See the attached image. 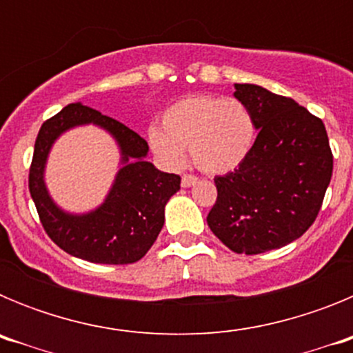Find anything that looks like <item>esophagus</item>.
Wrapping results in <instances>:
<instances>
[{"label":"esophagus","mask_w":353,"mask_h":353,"mask_svg":"<svg viewBox=\"0 0 353 353\" xmlns=\"http://www.w3.org/2000/svg\"><path fill=\"white\" fill-rule=\"evenodd\" d=\"M196 182H198V179H196L194 174H183L182 176V187H191Z\"/></svg>","instance_id":"obj_1"}]
</instances>
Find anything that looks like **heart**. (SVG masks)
Wrapping results in <instances>:
<instances>
[{"instance_id":"heart-1","label":"heart","mask_w":353,"mask_h":353,"mask_svg":"<svg viewBox=\"0 0 353 353\" xmlns=\"http://www.w3.org/2000/svg\"><path fill=\"white\" fill-rule=\"evenodd\" d=\"M256 141V123L239 99L189 95L162 113L161 127L148 129L155 157L171 170L185 162L189 146L192 162L205 173L233 171L248 159Z\"/></svg>"}]
</instances>
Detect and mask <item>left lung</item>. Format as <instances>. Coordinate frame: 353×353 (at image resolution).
<instances>
[{"label":"left lung","instance_id":"1","mask_svg":"<svg viewBox=\"0 0 353 353\" xmlns=\"http://www.w3.org/2000/svg\"><path fill=\"white\" fill-rule=\"evenodd\" d=\"M256 123V141L236 170L215 176L207 223L226 248L260 254L290 244L316 219L332 176L323 121L290 97L235 84Z\"/></svg>","mask_w":353,"mask_h":353}]
</instances>
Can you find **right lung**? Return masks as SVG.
<instances>
[{
  "label": "right lung",
  "mask_w": 353,
  "mask_h": 353,
  "mask_svg": "<svg viewBox=\"0 0 353 353\" xmlns=\"http://www.w3.org/2000/svg\"><path fill=\"white\" fill-rule=\"evenodd\" d=\"M101 126L121 148L122 168L105 203L86 214L61 211L48 194L43 173L48 152L61 133L79 125ZM148 143L120 121L81 102L43 121L30 168V192L40 223L58 248L92 263L127 265L141 260L164 226V207L180 189V176L146 161Z\"/></svg>",
  "instance_id": "1"
}]
</instances>
